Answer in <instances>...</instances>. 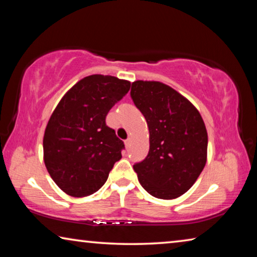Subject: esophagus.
Returning a JSON list of instances; mask_svg holds the SVG:
<instances>
[{"label": "esophagus", "instance_id": "34e87169", "mask_svg": "<svg viewBox=\"0 0 257 257\" xmlns=\"http://www.w3.org/2000/svg\"><path fill=\"white\" fill-rule=\"evenodd\" d=\"M130 143H132V139H130V138H128L127 141L124 142V145H125V147H127V149L130 146Z\"/></svg>", "mask_w": 257, "mask_h": 257}]
</instances>
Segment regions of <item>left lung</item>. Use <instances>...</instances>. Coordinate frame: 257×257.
Masks as SVG:
<instances>
[{"instance_id":"8db88e82","label":"left lung","mask_w":257,"mask_h":257,"mask_svg":"<svg viewBox=\"0 0 257 257\" xmlns=\"http://www.w3.org/2000/svg\"><path fill=\"white\" fill-rule=\"evenodd\" d=\"M132 98L150 133L146 159L134 165L147 193L175 199L188 191L207 160V132L194 104L161 81L136 80Z\"/></svg>"}]
</instances>
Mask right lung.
Returning <instances> with one entry per match:
<instances>
[{
    "label": "right lung",
    "instance_id": "add662e5",
    "mask_svg": "<svg viewBox=\"0 0 257 257\" xmlns=\"http://www.w3.org/2000/svg\"><path fill=\"white\" fill-rule=\"evenodd\" d=\"M129 89L128 80L90 75L73 85L54 108L43 138V158L52 179L69 196L97 191L122 158L123 142L105 118Z\"/></svg>",
    "mask_w": 257,
    "mask_h": 257
}]
</instances>
